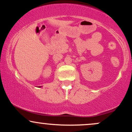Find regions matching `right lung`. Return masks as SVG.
Instances as JSON below:
<instances>
[{
  "label": "right lung",
  "mask_w": 132,
  "mask_h": 132,
  "mask_svg": "<svg viewBox=\"0 0 132 132\" xmlns=\"http://www.w3.org/2000/svg\"><path fill=\"white\" fill-rule=\"evenodd\" d=\"M40 87H41V86H40Z\"/></svg>",
  "instance_id": "1"
}]
</instances>
